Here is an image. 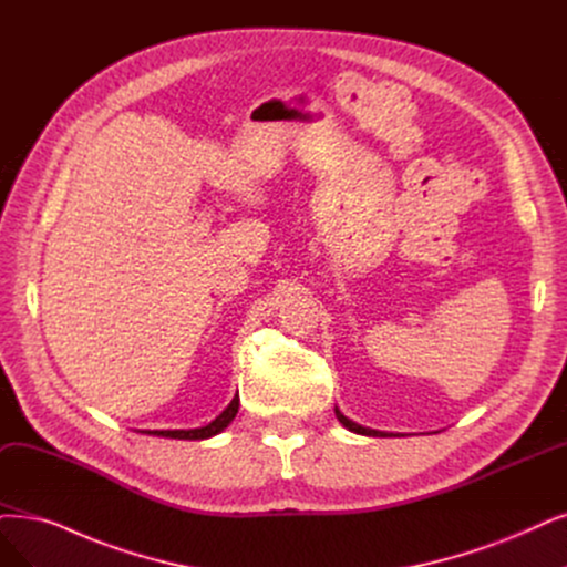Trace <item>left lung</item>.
<instances>
[{
  "mask_svg": "<svg viewBox=\"0 0 567 567\" xmlns=\"http://www.w3.org/2000/svg\"><path fill=\"white\" fill-rule=\"evenodd\" d=\"M337 417L339 421L350 430V432H358V434H367V436H390L388 432H379V430H369V427H362V425H358V423H352L350 417H346L339 409H337Z\"/></svg>",
  "mask_w": 567,
  "mask_h": 567,
  "instance_id": "obj_1",
  "label": "left lung"
}]
</instances>
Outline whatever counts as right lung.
Returning a JSON list of instances; mask_svg holds the SVG:
<instances>
[{"instance_id": "right-lung-1", "label": "right lung", "mask_w": 567, "mask_h": 567, "mask_svg": "<svg viewBox=\"0 0 567 567\" xmlns=\"http://www.w3.org/2000/svg\"><path fill=\"white\" fill-rule=\"evenodd\" d=\"M238 406H240V400L238 394L234 396V402H230L213 423L205 425V427H196V430H154V432H146V434H156V436H167V439H192V442H196V439H207V436H215L219 434L230 421H234L236 413H238Z\"/></svg>"}]
</instances>
